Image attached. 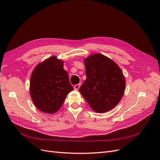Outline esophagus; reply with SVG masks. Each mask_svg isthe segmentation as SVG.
Wrapping results in <instances>:
<instances>
[{
  "mask_svg": "<svg viewBox=\"0 0 160 160\" xmlns=\"http://www.w3.org/2000/svg\"><path fill=\"white\" fill-rule=\"evenodd\" d=\"M80 86H81V84H80V83L75 85H74V89H76V90H78V89H79V88H80Z\"/></svg>",
  "mask_w": 160,
  "mask_h": 160,
  "instance_id": "34e87169",
  "label": "esophagus"
}]
</instances>
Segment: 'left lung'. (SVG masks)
Here are the masks:
<instances>
[{"label": "left lung", "instance_id": "obj_1", "mask_svg": "<svg viewBox=\"0 0 160 160\" xmlns=\"http://www.w3.org/2000/svg\"><path fill=\"white\" fill-rule=\"evenodd\" d=\"M87 79L80 88L82 96L97 113L113 109L123 98L125 80L119 67L100 53L84 59Z\"/></svg>", "mask_w": 160, "mask_h": 160}]
</instances>
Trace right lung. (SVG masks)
<instances>
[{
	"label": "right lung",
	"mask_w": 160,
	"mask_h": 160,
	"mask_svg": "<svg viewBox=\"0 0 160 160\" xmlns=\"http://www.w3.org/2000/svg\"><path fill=\"white\" fill-rule=\"evenodd\" d=\"M30 94L36 108L46 113H55L73 90L63 61L56 56L39 62L32 72Z\"/></svg>",
	"instance_id": "add662e5"
}]
</instances>
